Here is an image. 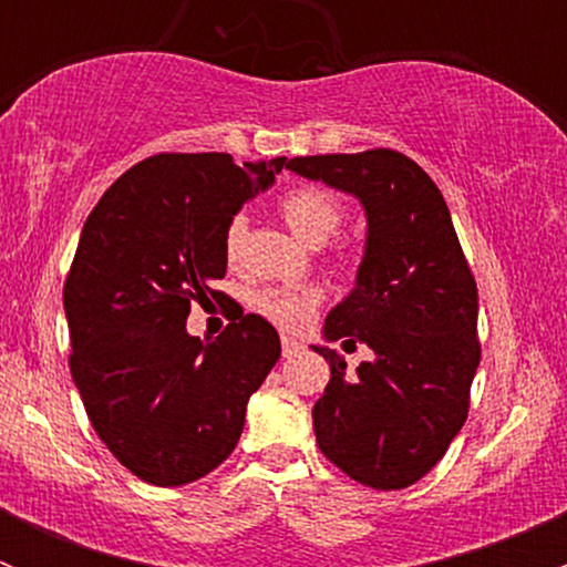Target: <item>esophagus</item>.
<instances>
[{"label":"esophagus","instance_id":"34e87169","mask_svg":"<svg viewBox=\"0 0 567 567\" xmlns=\"http://www.w3.org/2000/svg\"><path fill=\"white\" fill-rule=\"evenodd\" d=\"M301 351H305V346H301V342H296V340H290V337H285V340H282V357L285 359L299 357Z\"/></svg>","mask_w":567,"mask_h":567}]
</instances>
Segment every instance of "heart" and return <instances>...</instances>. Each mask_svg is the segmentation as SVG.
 <instances>
[{
  "label": "heart",
  "mask_w": 567,
  "mask_h": 567,
  "mask_svg": "<svg viewBox=\"0 0 567 567\" xmlns=\"http://www.w3.org/2000/svg\"><path fill=\"white\" fill-rule=\"evenodd\" d=\"M279 214L288 221L290 230L299 238H305L312 247L329 241L342 225V208L340 199L331 192L318 186H299L290 188L279 199ZM244 241H247V216H233L225 227V257L236 262L241 257ZM320 290L310 288V285H296V288H260L249 296V305L257 316H262L268 323L279 326L285 331H296L307 323L320 307Z\"/></svg>",
  "instance_id": "obj_1"
}]
</instances>
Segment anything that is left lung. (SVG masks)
I'll return each instance as SVG.
<instances>
[{"label": "left lung", "mask_w": 567, "mask_h": 567, "mask_svg": "<svg viewBox=\"0 0 567 567\" xmlns=\"http://www.w3.org/2000/svg\"><path fill=\"white\" fill-rule=\"evenodd\" d=\"M288 169L353 194L368 214L357 288L326 316V340L375 353L357 375L329 348L312 409L320 453L375 491L409 488L447 453L480 364L477 282L431 175L403 153L290 158Z\"/></svg>", "instance_id": "1"}]
</instances>
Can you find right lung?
<instances>
[{
	"mask_svg": "<svg viewBox=\"0 0 567 567\" xmlns=\"http://www.w3.org/2000/svg\"><path fill=\"white\" fill-rule=\"evenodd\" d=\"M288 158L236 164L230 153H158L106 188L68 271L71 375L109 453L153 485H186L236 450L247 400L282 346L244 316L216 340L186 331L194 301H225L221 238Z\"/></svg>",
	"mask_w": 567,
	"mask_h": 567,
	"instance_id": "1",
	"label": "right lung"
}]
</instances>
